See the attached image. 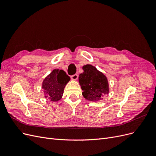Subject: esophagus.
Wrapping results in <instances>:
<instances>
[{
	"instance_id": "esophagus-1",
	"label": "esophagus",
	"mask_w": 156,
	"mask_h": 156,
	"mask_svg": "<svg viewBox=\"0 0 156 156\" xmlns=\"http://www.w3.org/2000/svg\"><path fill=\"white\" fill-rule=\"evenodd\" d=\"M77 78H78V75L77 74H75V75H72V76H71V79H72V80H74V81L77 80Z\"/></svg>"
}]
</instances>
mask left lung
I'll list each match as a JSON object with an SVG mask.
<instances>
[{
    "instance_id": "left-lung-1",
    "label": "left lung",
    "mask_w": 156,
    "mask_h": 156,
    "mask_svg": "<svg viewBox=\"0 0 156 156\" xmlns=\"http://www.w3.org/2000/svg\"><path fill=\"white\" fill-rule=\"evenodd\" d=\"M84 72L79 75V82L82 94L86 100L91 101H100L109 92L107 77L90 64L83 66Z\"/></svg>"
}]
</instances>
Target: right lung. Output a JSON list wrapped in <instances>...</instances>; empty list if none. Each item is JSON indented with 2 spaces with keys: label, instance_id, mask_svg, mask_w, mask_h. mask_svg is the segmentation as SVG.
I'll return each instance as SVG.
<instances>
[{
  "label": "right lung",
  "instance_id": "right-lung-1",
  "mask_svg": "<svg viewBox=\"0 0 156 156\" xmlns=\"http://www.w3.org/2000/svg\"><path fill=\"white\" fill-rule=\"evenodd\" d=\"M70 77L62 69H55L42 83L45 98L51 101H58L62 97L64 89L69 81Z\"/></svg>",
  "mask_w": 156,
  "mask_h": 156
}]
</instances>
